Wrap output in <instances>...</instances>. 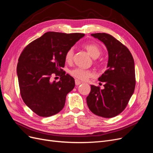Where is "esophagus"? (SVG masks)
I'll list each match as a JSON object with an SVG mask.
<instances>
[{
    "mask_svg": "<svg viewBox=\"0 0 153 153\" xmlns=\"http://www.w3.org/2000/svg\"><path fill=\"white\" fill-rule=\"evenodd\" d=\"M81 84H82V82L81 81L78 80H75V85H79Z\"/></svg>",
    "mask_w": 153,
    "mask_h": 153,
    "instance_id": "esophagus-1",
    "label": "esophagus"
}]
</instances>
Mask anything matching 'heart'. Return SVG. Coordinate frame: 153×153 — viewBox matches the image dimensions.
Masks as SVG:
<instances>
[{"label": "heart", "instance_id": "1", "mask_svg": "<svg viewBox=\"0 0 153 153\" xmlns=\"http://www.w3.org/2000/svg\"><path fill=\"white\" fill-rule=\"evenodd\" d=\"M84 47L87 51L91 57L93 59H97L99 57L101 53V49L98 45L94 43L86 44ZM74 50L73 48H69L65 54V61L67 62H70L73 57ZM70 74L76 79L80 80H87L88 78L93 76V73L90 70H85V69L77 68L73 69L70 71Z\"/></svg>", "mask_w": 153, "mask_h": 153}]
</instances>
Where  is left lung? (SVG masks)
I'll list each match as a JSON object with an SVG mask.
<instances>
[{
  "label": "left lung",
  "instance_id": "left-lung-1",
  "mask_svg": "<svg viewBox=\"0 0 153 153\" xmlns=\"http://www.w3.org/2000/svg\"><path fill=\"white\" fill-rule=\"evenodd\" d=\"M107 49V70L98 78L104 89L91 85L87 104L91 112L105 118L116 116L126 108L135 87V62L127 47L112 36L106 33L92 34Z\"/></svg>",
  "mask_w": 153,
  "mask_h": 153
}]
</instances>
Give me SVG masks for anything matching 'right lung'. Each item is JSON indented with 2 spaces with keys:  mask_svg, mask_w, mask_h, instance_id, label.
<instances>
[{
  "mask_svg": "<svg viewBox=\"0 0 153 153\" xmlns=\"http://www.w3.org/2000/svg\"><path fill=\"white\" fill-rule=\"evenodd\" d=\"M84 36L48 32L21 53L16 68L20 94L26 105L39 116H52L64 108L66 95L75 85L74 78L62 71L65 54ZM53 73L59 74V82L50 81Z\"/></svg>",
  "mask_w": 153,
  "mask_h": 153,
  "instance_id": "add662e5",
  "label": "right lung"
}]
</instances>
